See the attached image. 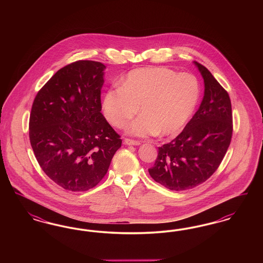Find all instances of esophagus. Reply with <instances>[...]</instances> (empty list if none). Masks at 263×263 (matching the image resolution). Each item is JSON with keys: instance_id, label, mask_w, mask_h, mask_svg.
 I'll list each match as a JSON object with an SVG mask.
<instances>
[{"instance_id": "1", "label": "esophagus", "mask_w": 263, "mask_h": 263, "mask_svg": "<svg viewBox=\"0 0 263 263\" xmlns=\"http://www.w3.org/2000/svg\"><path fill=\"white\" fill-rule=\"evenodd\" d=\"M124 144L125 145H129V146H139L140 142L139 141H135V140H131V139H125L124 140Z\"/></svg>"}]
</instances>
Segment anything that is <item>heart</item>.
Instances as JSON below:
<instances>
[{
  "label": "heart",
  "mask_w": 263,
  "mask_h": 263,
  "mask_svg": "<svg viewBox=\"0 0 263 263\" xmlns=\"http://www.w3.org/2000/svg\"><path fill=\"white\" fill-rule=\"evenodd\" d=\"M196 77L178 74L164 67L138 68L130 71L120 87L107 89L101 106L106 119L117 128L128 126L127 133L137 137L178 134L187 123L199 100Z\"/></svg>",
  "instance_id": "heart-1"
}]
</instances>
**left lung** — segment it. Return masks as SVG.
<instances>
[{
    "instance_id": "obj_1",
    "label": "left lung",
    "mask_w": 263,
    "mask_h": 263,
    "mask_svg": "<svg viewBox=\"0 0 263 263\" xmlns=\"http://www.w3.org/2000/svg\"><path fill=\"white\" fill-rule=\"evenodd\" d=\"M204 80V97L198 110L182 132L159 147L153 179L175 191L195 187L219 167L233 135L232 104L225 88L210 71L194 61Z\"/></svg>"
}]
</instances>
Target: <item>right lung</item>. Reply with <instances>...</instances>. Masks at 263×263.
<instances>
[{
  "label": "right lung",
  "instance_id": "obj_1",
  "mask_svg": "<svg viewBox=\"0 0 263 263\" xmlns=\"http://www.w3.org/2000/svg\"><path fill=\"white\" fill-rule=\"evenodd\" d=\"M100 62L60 69L39 90L29 117V140L42 171L59 186L87 191L106 175L122 140L101 114Z\"/></svg>",
  "mask_w": 263,
  "mask_h": 263
}]
</instances>
